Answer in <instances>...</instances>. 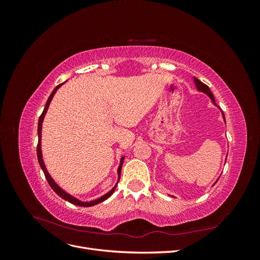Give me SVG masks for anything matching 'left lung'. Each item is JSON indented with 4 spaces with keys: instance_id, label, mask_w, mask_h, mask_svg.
<instances>
[{
    "instance_id": "8db88e82",
    "label": "left lung",
    "mask_w": 260,
    "mask_h": 260,
    "mask_svg": "<svg viewBox=\"0 0 260 260\" xmlns=\"http://www.w3.org/2000/svg\"><path fill=\"white\" fill-rule=\"evenodd\" d=\"M193 80H194V83H195V86H196V89H198V91H201V92H204L206 94V95H208L209 98H210V100H211V102H212V104L214 105H216V101H215V98H214V95H212V93H211V91L209 90V88L208 86L205 84V83H203L201 80H199L198 78H193ZM217 106V105H216ZM222 117H223V119H224V121H225V118H224V114L222 113ZM218 181V180H217ZM216 181V182H217ZM215 182V183H216ZM172 198H174V196H172Z\"/></svg>"
}]
</instances>
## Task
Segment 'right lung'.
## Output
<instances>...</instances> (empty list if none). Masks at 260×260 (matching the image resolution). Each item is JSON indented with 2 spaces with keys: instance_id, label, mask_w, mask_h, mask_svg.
I'll list each match as a JSON object with an SVG mask.
<instances>
[{
  "instance_id": "obj_1",
  "label": "right lung",
  "mask_w": 260,
  "mask_h": 260,
  "mask_svg": "<svg viewBox=\"0 0 260 260\" xmlns=\"http://www.w3.org/2000/svg\"><path fill=\"white\" fill-rule=\"evenodd\" d=\"M65 82H66V81H65ZM65 82H62V83L58 84V85L56 86V88H55V89L53 90V92L51 93L50 98L48 99V101H46L45 107H44V109H43V112H42L40 118H39V122H38V136H39V141H38V146H37L38 160H39V164H40V167H41V169L43 170L44 176H45L46 180H48V182H49L50 186L53 188V191L59 196V198H61L62 200H65V201H68L69 203H72V204H74V205H77V206L91 207V206H94V205H98V204H100V203H102V202H104L105 200H107V199L109 198V196H111V195L114 193L115 188H116V186H117V184H118V181H119V179H120V172H121V167H122V162H123V159H124V156L121 157L119 167H118V170H117V172H118V181H117L116 185L112 188L111 191L107 192L106 194H104L103 196H101V198H99V199H96V200H93V201H90V202H82V201H80V200L76 199L75 196L70 195L69 193H67L66 191L62 190V188H61L56 182H55L54 179H53V178L51 177V175L49 174L48 169H46L44 160H43V157H42V149H41V131H42V123H43L44 116H45L46 112H48V108H49V106H50V103H51V101H52V99H53V96H54V94L56 93V91H57V90L60 88V86H61L62 84H64Z\"/></svg>"
}]
</instances>
